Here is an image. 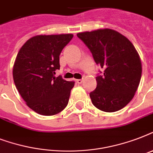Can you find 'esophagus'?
Listing matches in <instances>:
<instances>
[{"label": "esophagus", "mask_w": 153, "mask_h": 153, "mask_svg": "<svg viewBox=\"0 0 153 153\" xmlns=\"http://www.w3.org/2000/svg\"><path fill=\"white\" fill-rule=\"evenodd\" d=\"M82 82H83V80H82V79H77L76 80V82L78 84H81Z\"/></svg>", "instance_id": "esophagus-1"}]
</instances>
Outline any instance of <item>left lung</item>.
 <instances>
[{
  "mask_svg": "<svg viewBox=\"0 0 153 153\" xmlns=\"http://www.w3.org/2000/svg\"><path fill=\"white\" fill-rule=\"evenodd\" d=\"M77 36L104 69V74L96 77L97 87L90 93L93 105L109 113L124 108L135 95L142 73L141 61L133 44L109 28L79 32Z\"/></svg>",
  "mask_w": 153,
  "mask_h": 153,
  "instance_id": "8db88e82",
  "label": "left lung"
}]
</instances>
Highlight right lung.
Returning a JSON list of instances; mask_svg holds the SVG:
<instances>
[{"mask_svg":"<svg viewBox=\"0 0 153 153\" xmlns=\"http://www.w3.org/2000/svg\"><path fill=\"white\" fill-rule=\"evenodd\" d=\"M72 34L39 35L30 38L16 58L13 75L16 87L30 109L44 116L63 110L74 82L55 77L59 55Z\"/></svg>","mask_w":153,"mask_h":153,"instance_id":"1","label":"right lung"}]
</instances>
